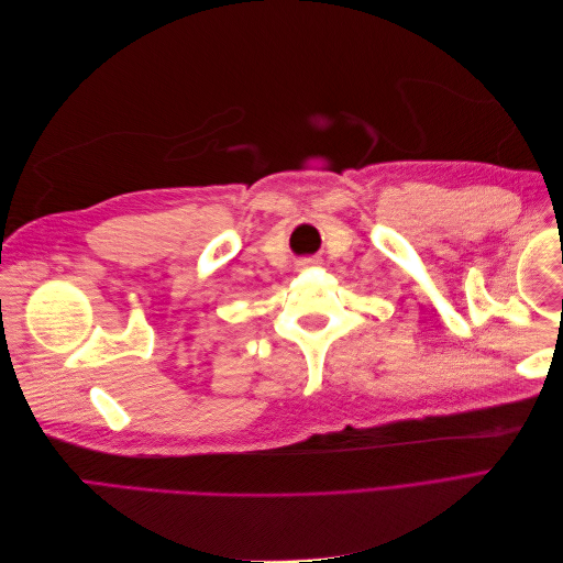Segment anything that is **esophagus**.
I'll list each match as a JSON object with an SVG mask.
<instances>
[{"label": "esophagus", "instance_id": "1", "mask_svg": "<svg viewBox=\"0 0 563 563\" xmlns=\"http://www.w3.org/2000/svg\"><path fill=\"white\" fill-rule=\"evenodd\" d=\"M312 263H314V261H310V258H308V261H302L300 265H312Z\"/></svg>", "mask_w": 563, "mask_h": 563}]
</instances>
